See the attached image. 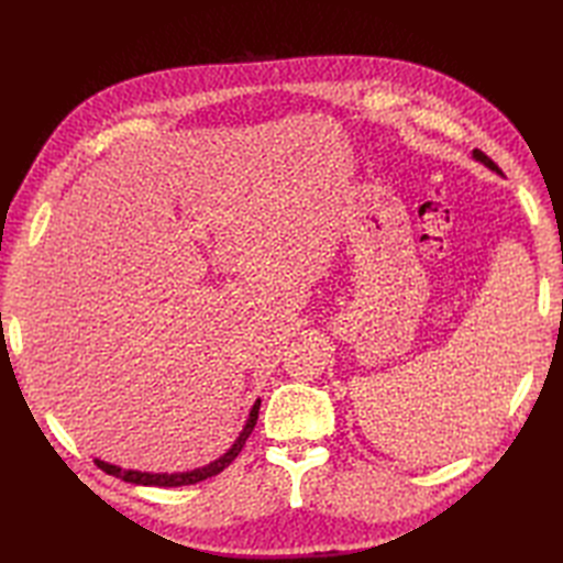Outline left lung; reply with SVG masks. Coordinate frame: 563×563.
I'll list each match as a JSON object with an SVG mask.
<instances>
[{
  "mask_svg": "<svg viewBox=\"0 0 563 563\" xmlns=\"http://www.w3.org/2000/svg\"><path fill=\"white\" fill-rule=\"evenodd\" d=\"M474 159H476V162H482L484 166H488V168H490V172H496V174H503V172H500V168H498V164H496V162H493L490 157H486L482 150H474Z\"/></svg>",
  "mask_w": 563,
  "mask_h": 563,
  "instance_id": "1",
  "label": "left lung"
}]
</instances>
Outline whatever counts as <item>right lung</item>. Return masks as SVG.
<instances>
[{"label": "right lung", "mask_w": 563, "mask_h": 563, "mask_svg": "<svg viewBox=\"0 0 563 563\" xmlns=\"http://www.w3.org/2000/svg\"><path fill=\"white\" fill-rule=\"evenodd\" d=\"M258 411H261V399L253 404V408H251V413H249V420H246V424H244V430H242V434H240V439L234 441L232 444V449L223 455V457H218V460H213L211 465H207V467H199V470H192V472H178V474H152V472H135V470H122V467H117V465H110V463H103V460H93V463L103 470L106 474H112V476H117V479H122V482H129V484H139V486H162V488H174V486H190V484H199V482H203V479H211V476H216V474H220L223 472L232 460L242 453V449H244V444H246V439L251 437V432H253V428H255V420H258Z\"/></svg>", "instance_id": "right-lung-1"}]
</instances>
